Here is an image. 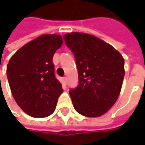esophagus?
<instances>
[{"label": "esophagus", "instance_id": "1", "mask_svg": "<svg viewBox=\"0 0 145 145\" xmlns=\"http://www.w3.org/2000/svg\"><path fill=\"white\" fill-rule=\"evenodd\" d=\"M63 82H64V84H67V77L66 76L63 77Z\"/></svg>", "mask_w": 145, "mask_h": 145}]
</instances>
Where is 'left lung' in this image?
Masks as SVG:
<instances>
[{"label": "left lung", "mask_w": 145, "mask_h": 145, "mask_svg": "<svg viewBox=\"0 0 145 145\" xmlns=\"http://www.w3.org/2000/svg\"><path fill=\"white\" fill-rule=\"evenodd\" d=\"M64 39L78 71V86L69 90L74 109L86 117H99L118 99L125 74L124 59L111 45L89 34L72 32Z\"/></svg>", "instance_id": "left-lung-1"}]
</instances>
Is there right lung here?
<instances>
[{"instance_id":"1","label":"right lung","mask_w":145,"mask_h":145,"mask_svg":"<svg viewBox=\"0 0 145 145\" xmlns=\"http://www.w3.org/2000/svg\"><path fill=\"white\" fill-rule=\"evenodd\" d=\"M62 43L60 35H42L22 47L8 61L6 73L12 94L31 117L51 115L64 91L56 78L52 62Z\"/></svg>"}]
</instances>
